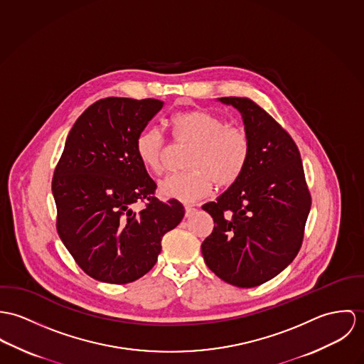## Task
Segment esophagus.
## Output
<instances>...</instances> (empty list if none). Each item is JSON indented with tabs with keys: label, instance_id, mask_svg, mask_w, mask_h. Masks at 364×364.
Instances as JSON below:
<instances>
[{
	"label": "esophagus",
	"instance_id": "34e87169",
	"mask_svg": "<svg viewBox=\"0 0 364 364\" xmlns=\"http://www.w3.org/2000/svg\"><path fill=\"white\" fill-rule=\"evenodd\" d=\"M196 212L197 209L194 206H186V218H191Z\"/></svg>",
	"mask_w": 364,
	"mask_h": 364
}]
</instances>
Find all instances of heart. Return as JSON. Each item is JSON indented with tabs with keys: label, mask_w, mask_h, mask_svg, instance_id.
<instances>
[{
	"label": "heart",
	"mask_w": 364,
	"mask_h": 364,
	"mask_svg": "<svg viewBox=\"0 0 364 364\" xmlns=\"http://www.w3.org/2000/svg\"><path fill=\"white\" fill-rule=\"evenodd\" d=\"M168 122L174 141L190 145L184 162L188 170L163 180L161 197L190 203L206 197L213 183L228 188L240 180L251 154L245 128L229 125L222 116L203 109L177 113ZM166 151L164 136L158 128H145L136 135L135 154L152 174H162Z\"/></svg>",
	"instance_id": "b5f03b06"
}]
</instances>
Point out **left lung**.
<instances>
[{
  "instance_id": "1",
  "label": "left lung",
  "mask_w": 364,
  "mask_h": 364,
  "mask_svg": "<svg viewBox=\"0 0 364 364\" xmlns=\"http://www.w3.org/2000/svg\"><path fill=\"white\" fill-rule=\"evenodd\" d=\"M219 100L242 113L251 154L240 180L202 205L215 223L202 255L222 281L254 287L275 278L297 255L311 196L300 152L282 127L251 99Z\"/></svg>"
}]
</instances>
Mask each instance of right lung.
I'll list each match as a JSON object with an SVG mask.
<instances>
[{"instance_id":"obj_1","label":"right lung","mask_w":364,"mask_h":364,"mask_svg":"<svg viewBox=\"0 0 364 364\" xmlns=\"http://www.w3.org/2000/svg\"><path fill=\"white\" fill-rule=\"evenodd\" d=\"M163 107L158 99L106 97L71 128L51 190L57 232L82 271L124 284L149 272L162 237L184 216L176 200L154 197L156 184L135 154L136 135ZM145 201L135 211V201Z\"/></svg>"}]
</instances>
